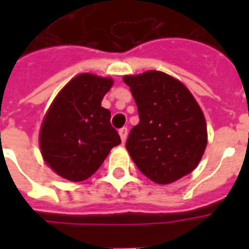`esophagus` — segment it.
I'll list each match as a JSON object with an SVG mask.
<instances>
[{"label": "esophagus", "instance_id": "1", "mask_svg": "<svg viewBox=\"0 0 249 249\" xmlns=\"http://www.w3.org/2000/svg\"><path fill=\"white\" fill-rule=\"evenodd\" d=\"M120 133V137H121V141L123 142H125V140H126V137H128V128H121V129L119 130Z\"/></svg>", "mask_w": 249, "mask_h": 249}]
</instances>
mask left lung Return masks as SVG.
Returning <instances> with one entry per match:
<instances>
[{"label":"left lung","mask_w":249,"mask_h":249,"mask_svg":"<svg viewBox=\"0 0 249 249\" xmlns=\"http://www.w3.org/2000/svg\"><path fill=\"white\" fill-rule=\"evenodd\" d=\"M124 82L140 117L125 144L137 168L157 184L192 172L207 146V124L192 93L159 71L125 76Z\"/></svg>","instance_id":"left-lung-1"}]
</instances>
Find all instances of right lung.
Masks as SVG:
<instances>
[{
	"instance_id": "add662e5",
	"label": "right lung",
	"mask_w": 249,
	"mask_h": 249,
	"mask_svg": "<svg viewBox=\"0 0 249 249\" xmlns=\"http://www.w3.org/2000/svg\"><path fill=\"white\" fill-rule=\"evenodd\" d=\"M112 85V78L82 73L52 103L41 125L40 148L46 164L61 178L87 180L121 142L109 109L101 107Z\"/></svg>"
}]
</instances>
